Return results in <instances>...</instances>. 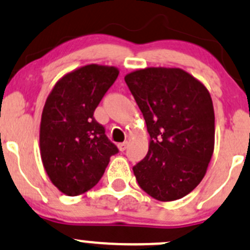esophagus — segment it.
<instances>
[{
    "mask_svg": "<svg viewBox=\"0 0 250 250\" xmlns=\"http://www.w3.org/2000/svg\"><path fill=\"white\" fill-rule=\"evenodd\" d=\"M118 148H119L120 151H124L126 148H127V142H123L118 144Z\"/></svg>",
    "mask_w": 250,
    "mask_h": 250,
    "instance_id": "1",
    "label": "esophagus"
}]
</instances>
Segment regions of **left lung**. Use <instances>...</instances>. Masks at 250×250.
Here are the masks:
<instances>
[{"label":"left lung","mask_w":250,"mask_h":250,"mask_svg":"<svg viewBox=\"0 0 250 250\" xmlns=\"http://www.w3.org/2000/svg\"><path fill=\"white\" fill-rule=\"evenodd\" d=\"M125 82L142 112L150 142L132 167L138 185L159 201L191 192L214 150V109L201 82L181 68L148 67Z\"/></svg>","instance_id":"1"}]
</instances>
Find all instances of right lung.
<instances>
[{
  "mask_svg": "<svg viewBox=\"0 0 250 250\" xmlns=\"http://www.w3.org/2000/svg\"><path fill=\"white\" fill-rule=\"evenodd\" d=\"M119 71L86 65L63 76L49 94L40 130L42 163L51 183L77 196L102 178L118 148L95 120L94 112Z\"/></svg>",
  "mask_w": 250,
  "mask_h": 250,
  "instance_id": "obj_1",
  "label": "right lung"
}]
</instances>
